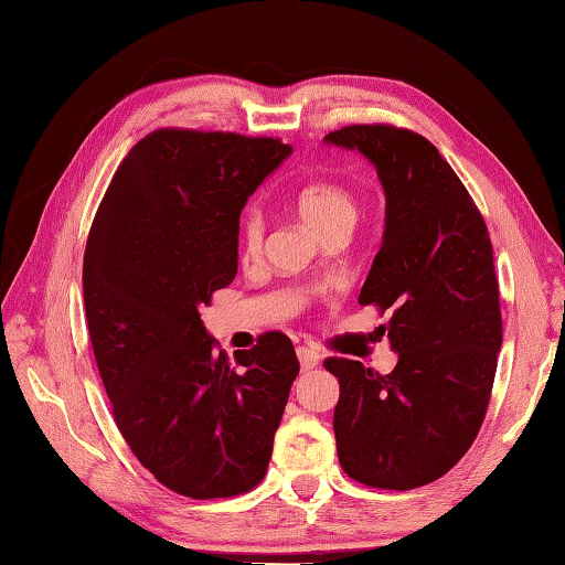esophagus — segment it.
I'll list each match as a JSON object with an SVG mask.
<instances>
[{
    "mask_svg": "<svg viewBox=\"0 0 565 565\" xmlns=\"http://www.w3.org/2000/svg\"><path fill=\"white\" fill-rule=\"evenodd\" d=\"M296 354H298V362H301L303 371H310V369H316L320 364V354H318V350H313V347L301 344L296 350Z\"/></svg>",
    "mask_w": 565,
    "mask_h": 565,
    "instance_id": "obj_1",
    "label": "esophagus"
}]
</instances>
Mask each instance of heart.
Segmentation results:
<instances>
[{
  "label": "heart",
  "instance_id": "1",
  "mask_svg": "<svg viewBox=\"0 0 565 565\" xmlns=\"http://www.w3.org/2000/svg\"><path fill=\"white\" fill-rule=\"evenodd\" d=\"M296 209L303 215L310 227L320 235H332L350 231L356 221L354 196L340 184L332 182H308L296 191ZM264 213L259 206H249L239 221V245L247 255H257L264 245Z\"/></svg>",
  "mask_w": 565,
  "mask_h": 565
}]
</instances>
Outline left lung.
Listing matches in <instances>:
<instances>
[{
    "instance_id": "obj_1",
    "label": "left lung",
    "mask_w": 565,
    "mask_h": 565,
    "mask_svg": "<svg viewBox=\"0 0 565 565\" xmlns=\"http://www.w3.org/2000/svg\"><path fill=\"white\" fill-rule=\"evenodd\" d=\"M328 146L362 152L386 194V231L359 303L391 313V374L330 356L340 381L334 439L344 473L381 490L437 481L483 425L502 344L493 245L473 199L423 136L344 126Z\"/></svg>"
}]
</instances>
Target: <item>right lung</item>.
Wrapping results in <instances>:
<instances>
[{"label": "right lung", "instance_id": "obj_1", "mask_svg": "<svg viewBox=\"0 0 565 565\" xmlns=\"http://www.w3.org/2000/svg\"><path fill=\"white\" fill-rule=\"evenodd\" d=\"M289 154L276 138L160 128L94 215L82 267L94 359L130 451L179 495L262 481L301 369L276 330L231 362L199 316L235 279L247 196Z\"/></svg>", "mask_w": 565, "mask_h": 565}]
</instances>
